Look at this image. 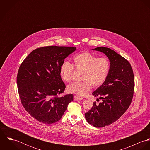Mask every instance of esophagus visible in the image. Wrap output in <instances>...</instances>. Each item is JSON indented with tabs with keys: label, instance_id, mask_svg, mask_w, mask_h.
<instances>
[{
	"label": "esophagus",
	"instance_id": "34e87169",
	"mask_svg": "<svg viewBox=\"0 0 150 150\" xmlns=\"http://www.w3.org/2000/svg\"><path fill=\"white\" fill-rule=\"evenodd\" d=\"M74 98L75 100H83V97L81 96H80V95H76L74 96Z\"/></svg>",
	"mask_w": 150,
	"mask_h": 150
}]
</instances>
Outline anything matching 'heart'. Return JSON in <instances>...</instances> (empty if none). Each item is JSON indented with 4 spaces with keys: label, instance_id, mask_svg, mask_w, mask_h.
Here are the masks:
<instances>
[{
    "label": "heart",
    "instance_id": "1",
    "mask_svg": "<svg viewBox=\"0 0 150 150\" xmlns=\"http://www.w3.org/2000/svg\"><path fill=\"white\" fill-rule=\"evenodd\" d=\"M73 65L82 71L80 83H74L67 86L68 92L82 96L93 88H98L105 81L110 69V63L106 58H99L89 52H82L73 58ZM74 67L69 62L64 61L60 67V75L65 82L72 79Z\"/></svg>",
    "mask_w": 150,
    "mask_h": 150
}]
</instances>
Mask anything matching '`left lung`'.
<instances>
[{
	"label": "left lung",
	"instance_id": "left-lung-1",
	"mask_svg": "<svg viewBox=\"0 0 150 150\" xmlns=\"http://www.w3.org/2000/svg\"><path fill=\"white\" fill-rule=\"evenodd\" d=\"M93 50L107 56L110 69L104 83L92 92L102 102L99 105L93 102V107L86 112L85 117L89 124L102 128L116 121L127 110L133 96L134 79L129 62L115 51L104 47Z\"/></svg>",
	"mask_w": 150,
	"mask_h": 150
}]
</instances>
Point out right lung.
I'll return each mask as SVG.
<instances>
[{"label":"right lung","mask_w":150,"mask_h":150,"mask_svg":"<svg viewBox=\"0 0 150 150\" xmlns=\"http://www.w3.org/2000/svg\"><path fill=\"white\" fill-rule=\"evenodd\" d=\"M76 47L47 46L32 51L22 62L17 77L22 105L30 115L44 124H53L64 115L73 94L58 97L66 86L60 75L64 59Z\"/></svg>","instance_id":"right-lung-1"}]
</instances>
